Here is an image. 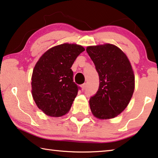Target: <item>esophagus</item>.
Returning <instances> with one entry per match:
<instances>
[{"label": "esophagus", "instance_id": "1", "mask_svg": "<svg viewBox=\"0 0 158 158\" xmlns=\"http://www.w3.org/2000/svg\"><path fill=\"white\" fill-rule=\"evenodd\" d=\"M81 89L83 90V91H84V90L85 89H86V84H82L81 86Z\"/></svg>", "mask_w": 158, "mask_h": 158}]
</instances>
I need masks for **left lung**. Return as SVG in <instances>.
<instances>
[{"label":"left lung","mask_w":158,"mask_h":158,"mask_svg":"<svg viewBox=\"0 0 158 158\" xmlns=\"http://www.w3.org/2000/svg\"><path fill=\"white\" fill-rule=\"evenodd\" d=\"M99 76L96 94L90 98L91 112L98 119L114 118L126 108L134 91V74L129 60L114 45L87 47Z\"/></svg>","instance_id":"left-lung-1"}]
</instances>
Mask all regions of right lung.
Returning a JSON list of instances; mask_svg holds the SVG:
<instances>
[{
  "label": "right lung",
  "instance_id": "right-lung-1",
  "mask_svg": "<svg viewBox=\"0 0 158 158\" xmlns=\"http://www.w3.org/2000/svg\"><path fill=\"white\" fill-rule=\"evenodd\" d=\"M83 47L64 44L52 47L37 62L31 77L32 96L36 106L51 117L68 112L79 86L73 81L71 67Z\"/></svg>",
  "mask_w": 158,
  "mask_h": 158
}]
</instances>
